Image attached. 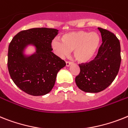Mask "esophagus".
<instances>
[{
  "label": "esophagus",
  "instance_id": "34e87169",
  "mask_svg": "<svg viewBox=\"0 0 128 128\" xmlns=\"http://www.w3.org/2000/svg\"><path fill=\"white\" fill-rule=\"evenodd\" d=\"M71 64H72V62H68V61H67V62H66V66H67V67H69Z\"/></svg>",
  "mask_w": 128,
  "mask_h": 128
}]
</instances>
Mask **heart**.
I'll use <instances>...</instances> for the list:
<instances>
[{
    "label": "heart",
    "mask_w": 128,
    "mask_h": 128,
    "mask_svg": "<svg viewBox=\"0 0 128 128\" xmlns=\"http://www.w3.org/2000/svg\"><path fill=\"white\" fill-rule=\"evenodd\" d=\"M100 42V36L96 32L78 30L64 34L62 40L54 38L51 42V47L60 57L74 51V56L77 62L86 63L94 58Z\"/></svg>",
    "instance_id": "b5f03b06"
}]
</instances>
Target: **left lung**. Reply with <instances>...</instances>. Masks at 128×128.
I'll return each mask as SVG.
<instances>
[{
  "instance_id": "obj_1",
  "label": "left lung",
  "mask_w": 128,
  "mask_h": 128,
  "mask_svg": "<svg viewBox=\"0 0 128 128\" xmlns=\"http://www.w3.org/2000/svg\"><path fill=\"white\" fill-rule=\"evenodd\" d=\"M102 44L95 58L88 63L79 64L80 73L76 77L77 86L81 90L97 93L112 82L118 73L121 62L120 44L110 31L98 28Z\"/></svg>"
}]
</instances>
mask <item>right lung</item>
Segmentation results:
<instances>
[{
	"mask_svg": "<svg viewBox=\"0 0 128 128\" xmlns=\"http://www.w3.org/2000/svg\"><path fill=\"white\" fill-rule=\"evenodd\" d=\"M58 30L34 28L19 32L10 44L8 68L12 79L19 88L32 96L48 94L55 83L59 70L66 62L52 52L51 42ZM34 46L36 51L26 56L24 50Z\"/></svg>",
	"mask_w": 128,
	"mask_h": 128,
	"instance_id": "right-lung-1",
	"label": "right lung"
}]
</instances>
